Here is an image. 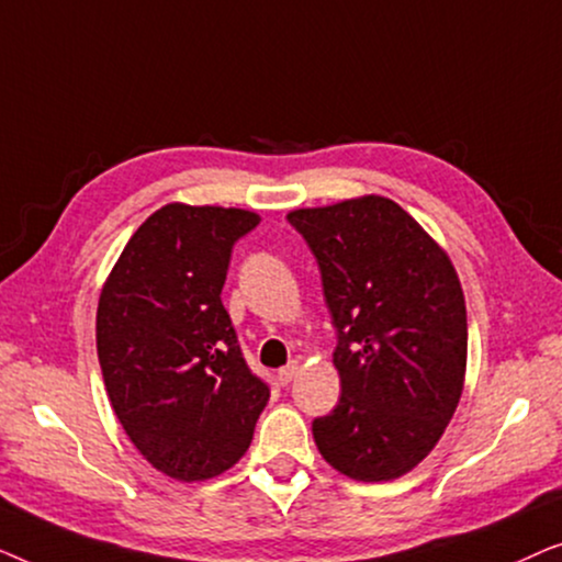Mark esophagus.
Returning a JSON list of instances; mask_svg holds the SVG:
<instances>
[{
  "label": "esophagus",
  "mask_w": 562,
  "mask_h": 562,
  "mask_svg": "<svg viewBox=\"0 0 562 562\" xmlns=\"http://www.w3.org/2000/svg\"><path fill=\"white\" fill-rule=\"evenodd\" d=\"M296 373H299V366L296 363L281 368V371H279V383H281V386H289V383L296 379Z\"/></svg>",
  "instance_id": "34e87169"
}]
</instances>
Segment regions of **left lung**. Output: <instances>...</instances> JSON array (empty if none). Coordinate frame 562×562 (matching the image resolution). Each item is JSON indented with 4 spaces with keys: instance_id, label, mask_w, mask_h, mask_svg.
I'll use <instances>...</instances> for the list:
<instances>
[{
    "instance_id": "obj_1",
    "label": "left lung",
    "mask_w": 562,
    "mask_h": 562,
    "mask_svg": "<svg viewBox=\"0 0 562 562\" xmlns=\"http://www.w3.org/2000/svg\"><path fill=\"white\" fill-rule=\"evenodd\" d=\"M322 273L340 402L312 422L322 458L356 481L412 471L463 394L468 319L450 258L402 206L350 199L289 214Z\"/></svg>"
}]
</instances>
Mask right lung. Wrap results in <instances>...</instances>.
<instances>
[{
    "instance_id": "obj_1",
    "label": "right lung",
    "mask_w": 562,
    "mask_h": 562,
    "mask_svg": "<svg viewBox=\"0 0 562 562\" xmlns=\"http://www.w3.org/2000/svg\"><path fill=\"white\" fill-rule=\"evenodd\" d=\"M258 222L245 210L160 206L99 296L97 352L112 409L171 479L204 481L235 465L271 396L220 296L235 243Z\"/></svg>"
}]
</instances>
